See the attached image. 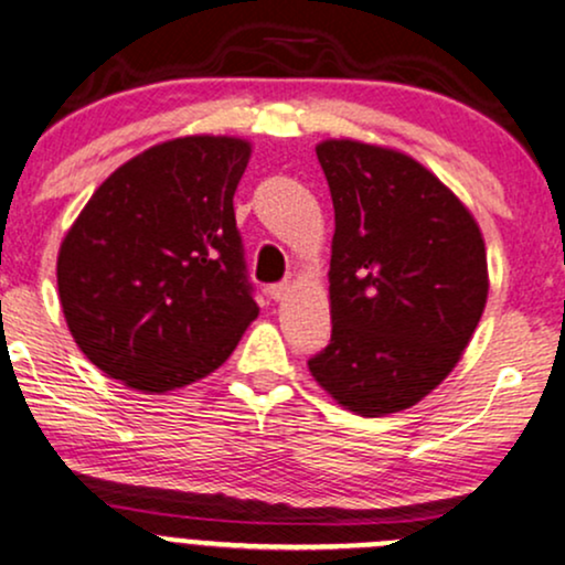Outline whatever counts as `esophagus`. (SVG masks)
I'll return each mask as SVG.
<instances>
[{
    "label": "esophagus",
    "instance_id": "34e87169",
    "mask_svg": "<svg viewBox=\"0 0 565 565\" xmlns=\"http://www.w3.org/2000/svg\"><path fill=\"white\" fill-rule=\"evenodd\" d=\"M289 284L287 281H281V284H274V287H268V295H270V300H276V302H281V300H287L289 297Z\"/></svg>",
    "mask_w": 565,
    "mask_h": 565
}]
</instances>
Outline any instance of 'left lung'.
<instances>
[{
  "label": "left lung",
  "instance_id": "8db88e82",
  "mask_svg": "<svg viewBox=\"0 0 565 565\" xmlns=\"http://www.w3.org/2000/svg\"><path fill=\"white\" fill-rule=\"evenodd\" d=\"M316 157L334 204L332 340L308 359L310 374L350 412H401L440 385L481 321V231L404 153L327 140Z\"/></svg>",
  "mask_w": 565,
  "mask_h": 565
}]
</instances>
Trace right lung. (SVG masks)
I'll use <instances>...</instances> for the list:
<instances>
[{
  "mask_svg": "<svg viewBox=\"0 0 565 565\" xmlns=\"http://www.w3.org/2000/svg\"><path fill=\"white\" fill-rule=\"evenodd\" d=\"M238 138H178L106 180L57 255L76 345L108 377L167 393L223 364L257 316L233 193Z\"/></svg>",
  "mask_w": 565,
  "mask_h": 565,
  "instance_id": "right-lung-1",
  "label": "right lung"
}]
</instances>
